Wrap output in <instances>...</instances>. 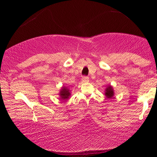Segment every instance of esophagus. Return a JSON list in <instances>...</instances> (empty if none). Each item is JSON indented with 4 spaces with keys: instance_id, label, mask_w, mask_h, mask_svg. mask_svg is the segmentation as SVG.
Here are the masks:
<instances>
[{
    "instance_id": "34e87169",
    "label": "esophagus",
    "mask_w": 157,
    "mask_h": 157,
    "mask_svg": "<svg viewBox=\"0 0 157 157\" xmlns=\"http://www.w3.org/2000/svg\"><path fill=\"white\" fill-rule=\"evenodd\" d=\"M82 80L83 82H88L89 81V77H87V76H84L83 78H82Z\"/></svg>"
}]
</instances>
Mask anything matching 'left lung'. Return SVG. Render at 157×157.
Wrapping results in <instances>:
<instances>
[{"label":"left lung","mask_w":157,"mask_h":157,"mask_svg":"<svg viewBox=\"0 0 157 157\" xmlns=\"http://www.w3.org/2000/svg\"><path fill=\"white\" fill-rule=\"evenodd\" d=\"M105 95L107 96V98H111L113 96V88L112 86H109L106 89V91H105Z\"/></svg>","instance_id":"left-lung-1"}]
</instances>
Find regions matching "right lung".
<instances>
[{
    "label": "right lung",
    "mask_w": 157,
    "mask_h": 157,
    "mask_svg": "<svg viewBox=\"0 0 157 157\" xmlns=\"http://www.w3.org/2000/svg\"><path fill=\"white\" fill-rule=\"evenodd\" d=\"M70 92H69V90L68 89H66V87H63L62 89L60 91V96H61V99L62 100H66L68 99L69 95H70Z\"/></svg>",
    "instance_id": "1"
}]
</instances>
